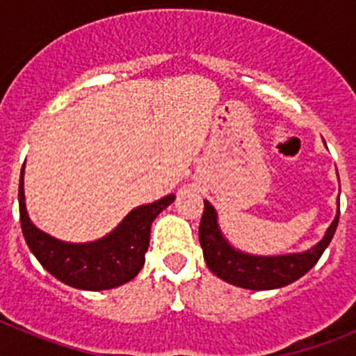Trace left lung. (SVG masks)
Instances as JSON below:
<instances>
[{"instance_id": "8db88e82", "label": "left lung", "mask_w": 356, "mask_h": 356, "mask_svg": "<svg viewBox=\"0 0 356 356\" xmlns=\"http://www.w3.org/2000/svg\"><path fill=\"white\" fill-rule=\"evenodd\" d=\"M341 209L326 229L325 237L316 246L303 253L278 254V257H259L235 250L222 237L217 213L209 201H205V210L200 222V244L203 248V257L210 271L232 285H237L250 291H271L285 287L301 276L307 275L325 253L337 229Z\"/></svg>"}]
</instances>
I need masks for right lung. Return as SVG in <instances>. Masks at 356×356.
Masks as SVG:
<instances>
[{
    "label": "right lung",
    "instance_id": "1",
    "mask_svg": "<svg viewBox=\"0 0 356 356\" xmlns=\"http://www.w3.org/2000/svg\"><path fill=\"white\" fill-rule=\"evenodd\" d=\"M23 172L19 180V217L24 241L40 266L69 287L106 291L139 275L149 246L151 222L175 201V194L131 210L106 237L85 244H71L44 234L30 221L24 205Z\"/></svg>",
    "mask_w": 356,
    "mask_h": 356
}]
</instances>
